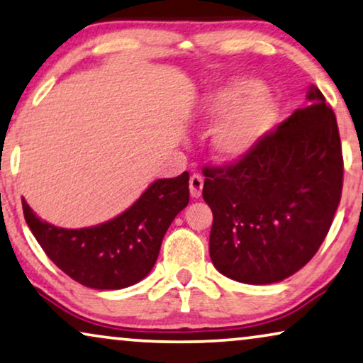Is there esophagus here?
<instances>
[{
	"mask_svg": "<svg viewBox=\"0 0 363 363\" xmlns=\"http://www.w3.org/2000/svg\"><path fill=\"white\" fill-rule=\"evenodd\" d=\"M203 190V177L198 173H193L190 177V195L193 198H200Z\"/></svg>",
	"mask_w": 363,
	"mask_h": 363,
	"instance_id": "1",
	"label": "esophagus"
}]
</instances>
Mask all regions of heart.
Wrapping results in <instances>:
<instances>
[{
  "instance_id": "b5f03b06",
  "label": "heart",
  "mask_w": 363,
  "mask_h": 363,
  "mask_svg": "<svg viewBox=\"0 0 363 363\" xmlns=\"http://www.w3.org/2000/svg\"><path fill=\"white\" fill-rule=\"evenodd\" d=\"M203 116L223 118L213 127L210 143L216 158L235 162L246 157L277 118L272 97L261 92V84L252 79H235L215 89L203 101Z\"/></svg>"
}]
</instances>
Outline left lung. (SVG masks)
Here are the masks:
<instances>
[{"instance_id":"obj_1","label":"left lung","mask_w":363,"mask_h":363,"mask_svg":"<svg viewBox=\"0 0 363 363\" xmlns=\"http://www.w3.org/2000/svg\"><path fill=\"white\" fill-rule=\"evenodd\" d=\"M240 162L205 167L203 200L213 211L210 256L221 274L272 284L304 267L340 203L344 158L335 113L315 86Z\"/></svg>"}]
</instances>
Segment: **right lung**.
<instances>
[{"instance_id": "obj_1", "label": "right lung", "mask_w": 363, "mask_h": 363, "mask_svg": "<svg viewBox=\"0 0 363 363\" xmlns=\"http://www.w3.org/2000/svg\"><path fill=\"white\" fill-rule=\"evenodd\" d=\"M188 180V172L155 180L130 208L91 228L54 226L24 200L23 211L44 252L69 277L92 289H123L152 271L168 226L190 201Z\"/></svg>"}]
</instances>
